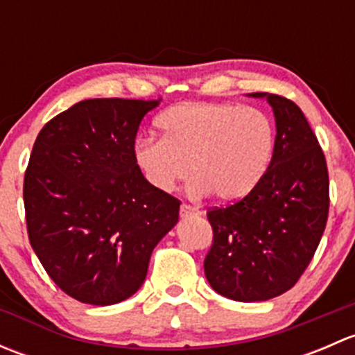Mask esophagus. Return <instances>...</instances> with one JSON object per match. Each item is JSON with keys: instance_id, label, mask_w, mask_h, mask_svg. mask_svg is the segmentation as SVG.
Instances as JSON below:
<instances>
[{"instance_id": "esophagus-1", "label": "esophagus", "mask_w": 355, "mask_h": 355, "mask_svg": "<svg viewBox=\"0 0 355 355\" xmlns=\"http://www.w3.org/2000/svg\"><path fill=\"white\" fill-rule=\"evenodd\" d=\"M199 209L196 207L189 206V204H182L180 206V216L182 218H192V216H199Z\"/></svg>"}]
</instances>
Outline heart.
Listing matches in <instances>:
<instances>
[{"mask_svg":"<svg viewBox=\"0 0 355 355\" xmlns=\"http://www.w3.org/2000/svg\"><path fill=\"white\" fill-rule=\"evenodd\" d=\"M163 139H141L134 159L153 189L171 192L191 175L192 194L235 202L270 166L275 128L263 111L232 103H180L156 120Z\"/></svg>","mask_w":355,"mask_h":355,"instance_id":"heart-1","label":"heart"}]
</instances>
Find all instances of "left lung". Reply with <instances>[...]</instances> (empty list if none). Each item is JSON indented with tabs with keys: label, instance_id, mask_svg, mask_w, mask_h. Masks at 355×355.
I'll use <instances>...</instances> for the list:
<instances>
[{
	"label": "left lung",
	"instance_id": "1",
	"mask_svg": "<svg viewBox=\"0 0 355 355\" xmlns=\"http://www.w3.org/2000/svg\"><path fill=\"white\" fill-rule=\"evenodd\" d=\"M266 98L277 121L271 163L252 192L207 211L213 245L204 273L214 292L239 302H261L297 284L320 245L330 207L323 149L306 116L287 98Z\"/></svg>",
	"mask_w": 355,
	"mask_h": 355
}]
</instances>
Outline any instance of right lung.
I'll return each mask as SVG.
<instances>
[{
  "mask_svg": "<svg viewBox=\"0 0 355 355\" xmlns=\"http://www.w3.org/2000/svg\"><path fill=\"white\" fill-rule=\"evenodd\" d=\"M85 99L42 127L24 178L28 241L67 295L111 306L144 284L180 200L153 189L134 159L142 118L159 105Z\"/></svg>",
  "mask_w": 355,
  "mask_h": 355,
  "instance_id": "add662e5",
  "label": "right lung"
}]
</instances>
